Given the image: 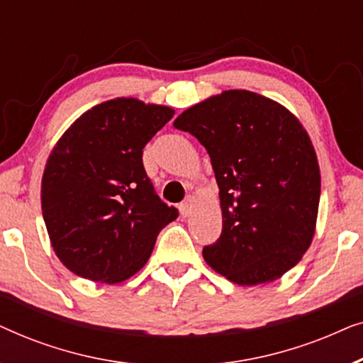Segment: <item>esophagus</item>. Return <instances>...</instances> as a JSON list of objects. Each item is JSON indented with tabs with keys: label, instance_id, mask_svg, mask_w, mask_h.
Wrapping results in <instances>:
<instances>
[{
	"label": "esophagus",
	"instance_id": "esophagus-1",
	"mask_svg": "<svg viewBox=\"0 0 363 363\" xmlns=\"http://www.w3.org/2000/svg\"><path fill=\"white\" fill-rule=\"evenodd\" d=\"M191 205H193V198L191 196H188L186 200L182 203V205H180V215L183 218H186L188 215H190V213H191Z\"/></svg>",
	"mask_w": 363,
	"mask_h": 363
}]
</instances>
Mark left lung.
Returning a JSON list of instances; mask_svg holds the SVG:
<instances>
[{
    "mask_svg": "<svg viewBox=\"0 0 363 363\" xmlns=\"http://www.w3.org/2000/svg\"><path fill=\"white\" fill-rule=\"evenodd\" d=\"M173 125L206 148L220 188L223 230L203 247L206 264L240 286L284 276L309 250L320 198L319 162L299 118L272 99L231 89Z\"/></svg>",
    "mask_w": 363,
    "mask_h": 363,
    "instance_id": "obj_1",
    "label": "left lung"
}]
</instances>
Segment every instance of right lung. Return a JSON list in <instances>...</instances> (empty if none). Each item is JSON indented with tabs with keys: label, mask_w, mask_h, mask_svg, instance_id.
Returning a JSON list of instances; mask_svg holds the SVG:
<instances>
[{
	"label": "right lung",
	"mask_w": 363,
	"mask_h": 363,
	"mask_svg": "<svg viewBox=\"0 0 363 363\" xmlns=\"http://www.w3.org/2000/svg\"><path fill=\"white\" fill-rule=\"evenodd\" d=\"M172 107L117 97L84 112L49 153L41 208L59 261L76 276L117 284L145 266L158 233L178 218L155 195L143 147Z\"/></svg>",
	"instance_id": "obj_1"
}]
</instances>
